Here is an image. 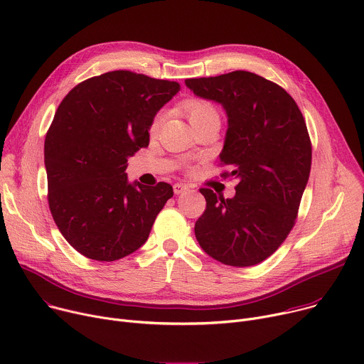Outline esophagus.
<instances>
[{
    "label": "esophagus",
    "instance_id": "obj_1",
    "mask_svg": "<svg viewBox=\"0 0 364 364\" xmlns=\"http://www.w3.org/2000/svg\"><path fill=\"white\" fill-rule=\"evenodd\" d=\"M173 188H174V193H176V194H181V193H184V191L188 190V186H187V184H183V183H176V184L173 186Z\"/></svg>",
    "mask_w": 364,
    "mask_h": 364
}]
</instances>
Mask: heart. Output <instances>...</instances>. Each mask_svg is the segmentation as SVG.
I'll use <instances>...</instances> for the list:
<instances>
[{"instance_id": "heart-1", "label": "heart", "mask_w": 364, "mask_h": 364, "mask_svg": "<svg viewBox=\"0 0 364 364\" xmlns=\"http://www.w3.org/2000/svg\"><path fill=\"white\" fill-rule=\"evenodd\" d=\"M184 112L191 124L199 123L209 117H218V112L215 106L206 100H200V98H191V100H187L184 103ZM161 122H162V114H158L151 124V130L155 132L159 127Z\"/></svg>"}]
</instances>
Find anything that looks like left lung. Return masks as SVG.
Listing matches in <instances>:
<instances>
[{"label":"left lung","instance_id":"left-lung-1","mask_svg":"<svg viewBox=\"0 0 364 364\" xmlns=\"http://www.w3.org/2000/svg\"><path fill=\"white\" fill-rule=\"evenodd\" d=\"M228 116L220 162L238 180L232 199L200 188L206 210L194 226L206 254L226 266L269 258L294 225L309 180L312 146L305 119L277 84L248 71L186 80Z\"/></svg>","mask_w":364,"mask_h":364}]
</instances>
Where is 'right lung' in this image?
<instances>
[{"label": "right lung", "instance_id": "right-lung-1", "mask_svg": "<svg viewBox=\"0 0 364 364\" xmlns=\"http://www.w3.org/2000/svg\"><path fill=\"white\" fill-rule=\"evenodd\" d=\"M178 91L176 81L112 71L82 81L59 105L45 139L48 200L60 234L84 257L114 261L135 252L173 197L168 183H129L124 171Z\"/></svg>", "mask_w": 364, "mask_h": 364}]
</instances>
